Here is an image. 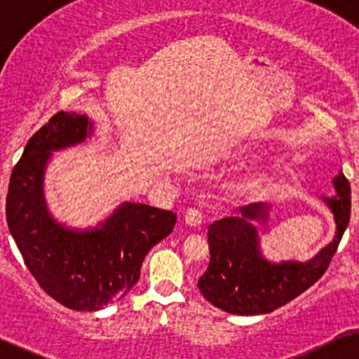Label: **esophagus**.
<instances>
[{"label": "esophagus", "instance_id": "obj_1", "mask_svg": "<svg viewBox=\"0 0 359 359\" xmlns=\"http://www.w3.org/2000/svg\"><path fill=\"white\" fill-rule=\"evenodd\" d=\"M185 223L190 224V226H198L200 223L203 222V213L202 210L198 208H189L187 212H185Z\"/></svg>", "mask_w": 359, "mask_h": 359}]
</instances>
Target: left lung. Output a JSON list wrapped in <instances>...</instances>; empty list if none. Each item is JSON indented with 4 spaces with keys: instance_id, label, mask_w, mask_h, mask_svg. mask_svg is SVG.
Wrapping results in <instances>:
<instances>
[{
    "instance_id": "obj_1",
    "label": "left lung",
    "mask_w": 359,
    "mask_h": 359,
    "mask_svg": "<svg viewBox=\"0 0 359 359\" xmlns=\"http://www.w3.org/2000/svg\"><path fill=\"white\" fill-rule=\"evenodd\" d=\"M338 198H325L337 222V235L309 262L271 264L257 250L251 219L266 217V203L240 208L241 217H228L208 226L210 264L198 279V289L215 307L235 315L274 312L317 283L335 256L351 215V187L343 174L333 180Z\"/></svg>"
}]
</instances>
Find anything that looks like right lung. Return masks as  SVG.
<instances>
[{
	"instance_id": "right-lung-1",
	"label": "right lung",
	"mask_w": 359,
	"mask_h": 359,
	"mask_svg": "<svg viewBox=\"0 0 359 359\" xmlns=\"http://www.w3.org/2000/svg\"><path fill=\"white\" fill-rule=\"evenodd\" d=\"M87 116L59 111L36 131L14 165L6 222L27 269L52 299L70 310L93 312L130 292L147 252L169 236L177 215L124 203L102 229L76 233L49 217L42 174L50 151L85 140Z\"/></svg>"
}]
</instances>
